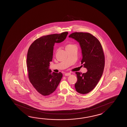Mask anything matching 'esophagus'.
I'll return each instance as SVG.
<instances>
[{"label": "esophagus", "mask_w": 127, "mask_h": 127, "mask_svg": "<svg viewBox=\"0 0 127 127\" xmlns=\"http://www.w3.org/2000/svg\"><path fill=\"white\" fill-rule=\"evenodd\" d=\"M71 75V73H65L64 75L67 76H69Z\"/></svg>", "instance_id": "34e87169"}]
</instances>
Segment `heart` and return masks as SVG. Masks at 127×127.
I'll use <instances>...</instances> for the list:
<instances>
[{"mask_svg": "<svg viewBox=\"0 0 127 127\" xmlns=\"http://www.w3.org/2000/svg\"><path fill=\"white\" fill-rule=\"evenodd\" d=\"M73 46H75V45H73V44H68L65 47V49H69L70 48H72V47H73Z\"/></svg>", "mask_w": 127, "mask_h": 127, "instance_id": "heart-1", "label": "heart"}]
</instances>
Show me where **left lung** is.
Wrapping results in <instances>:
<instances>
[{
    "mask_svg": "<svg viewBox=\"0 0 127 127\" xmlns=\"http://www.w3.org/2000/svg\"><path fill=\"white\" fill-rule=\"evenodd\" d=\"M68 37L79 43L82 55L81 64L88 70L84 73L76 72V90L79 94H86L94 89L103 74L105 64L103 48L97 38L88 32H73Z\"/></svg>",
    "mask_w": 127,
    "mask_h": 127,
    "instance_id": "left-lung-1",
    "label": "left lung"
}]
</instances>
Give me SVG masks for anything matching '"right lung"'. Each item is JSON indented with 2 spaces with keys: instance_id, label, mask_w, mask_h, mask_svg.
<instances>
[{
  "instance_id": "obj_1",
  "label": "right lung",
  "mask_w": 127,
  "mask_h": 127,
  "mask_svg": "<svg viewBox=\"0 0 127 127\" xmlns=\"http://www.w3.org/2000/svg\"><path fill=\"white\" fill-rule=\"evenodd\" d=\"M68 32L46 35L35 40L29 49L27 65L30 83L41 95L51 94L57 89L62 78L61 72L52 73L49 68L53 59L55 43L63 42Z\"/></svg>"
}]
</instances>
